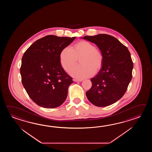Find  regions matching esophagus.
<instances>
[{
  "instance_id": "34e87169",
  "label": "esophagus",
  "mask_w": 152,
  "mask_h": 152,
  "mask_svg": "<svg viewBox=\"0 0 152 152\" xmlns=\"http://www.w3.org/2000/svg\"><path fill=\"white\" fill-rule=\"evenodd\" d=\"M73 81H76V82H80V81H82L83 80H81V79H73Z\"/></svg>"
}]
</instances>
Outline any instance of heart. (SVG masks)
I'll return each instance as SVG.
<instances>
[{
    "label": "heart",
    "instance_id": "b5f03b06",
    "mask_svg": "<svg viewBox=\"0 0 152 152\" xmlns=\"http://www.w3.org/2000/svg\"><path fill=\"white\" fill-rule=\"evenodd\" d=\"M80 58L81 65L72 68L70 74L73 77L83 79L89 77L102 68L103 55L100 50L96 48L91 42L81 41L75 45L73 48L66 47L60 54V62L62 67L68 71L77 62Z\"/></svg>",
    "mask_w": 152,
    "mask_h": 152
}]
</instances>
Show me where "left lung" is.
Returning a JSON list of instances; mask_svg holds the SVG:
<instances>
[{"instance_id": "8db88e82", "label": "left lung", "mask_w": 152, "mask_h": 152, "mask_svg": "<svg viewBox=\"0 0 152 152\" xmlns=\"http://www.w3.org/2000/svg\"><path fill=\"white\" fill-rule=\"evenodd\" d=\"M83 39L95 43L103 55V64L91 79L92 87L86 92L94 105L107 107L120 99L132 79L133 62L127 47L113 36L98 34Z\"/></svg>"}]
</instances>
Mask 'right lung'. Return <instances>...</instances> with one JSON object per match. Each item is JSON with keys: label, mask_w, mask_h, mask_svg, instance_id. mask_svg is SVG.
Returning a JSON list of instances; mask_svg holds the SVG:
<instances>
[{"label": "right lung", "mask_w": 152, "mask_h": 152, "mask_svg": "<svg viewBox=\"0 0 152 152\" xmlns=\"http://www.w3.org/2000/svg\"><path fill=\"white\" fill-rule=\"evenodd\" d=\"M75 37L47 35L30 45L22 58V82L30 98L40 107L55 108L66 100L72 77L65 71L60 54Z\"/></svg>", "instance_id": "obj_1"}]
</instances>
